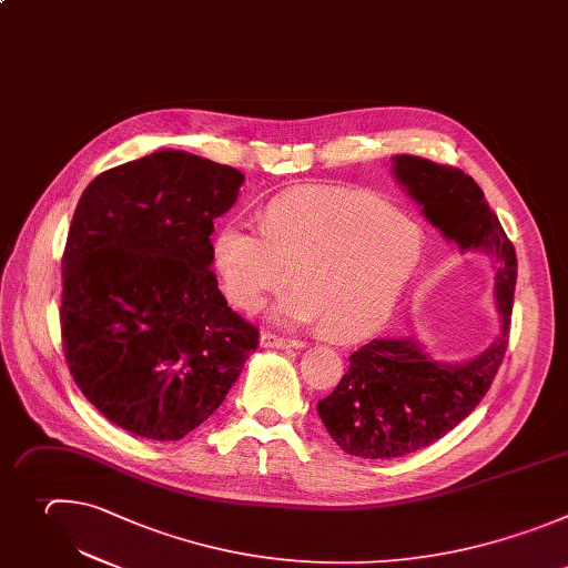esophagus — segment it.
<instances>
[{
  "label": "esophagus",
  "mask_w": 568,
  "mask_h": 568,
  "mask_svg": "<svg viewBox=\"0 0 568 568\" xmlns=\"http://www.w3.org/2000/svg\"><path fill=\"white\" fill-rule=\"evenodd\" d=\"M260 345H262L264 349H300V347H302L300 339L280 337V335L268 333V331H264V333H262V337H260Z\"/></svg>",
  "instance_id": "1"
}]
</instances>
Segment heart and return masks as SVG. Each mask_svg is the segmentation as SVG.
<instances>
[{"label": "heart", "mask_w": 568, "mask_h": 568, "mask_svg": "<svg viewBox=\"0 0 568 568\" xmlns=\"http://www.w3.org/2000/svg\"><path fill=\"white\" fill-rule=\"evenodd\" d=\"M423 257V235L385 199L347 187L302 185L266 205L264 225L233 216L212 240V266L235 306L300 284L275 308L282 324H324L337 339L378 328Z\"/></svg>", "instance_id": "obj_1"}]
</instances>
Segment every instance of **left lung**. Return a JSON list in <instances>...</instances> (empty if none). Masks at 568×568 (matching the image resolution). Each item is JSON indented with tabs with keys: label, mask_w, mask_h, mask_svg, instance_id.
<instances>
[{
	"label": "left lung",
	"mask_w": 568,
	"mask_h": 568,
	"mask_svg": "<svg viewBox=\"0 0 568 568\" xmlns=\"http://www.w3.org/2000/svg\"><path fill=\"white\" fill-rule=\"evenodd\" d=\"M392 174L423 216L462 253H484L495 271L499 331L477 356L434 361L407 337L372 339L349 358V372L317 403V414L347 455L396 459L455 429L486 396L508 347L517 255L484 190L457 168L396 154Z\"/></svg>",
	"instance_id": "1"
}]
</instances>
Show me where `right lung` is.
Returning <instances> with one entry per match:
<instances>
[{"mask_svg":"<svg viewBox=\"0 0 568 568\" xmlns=\"http://www.w3.org/2000/svg\"><path fill=\"white\" fill-rule=\"evenodd\" d=\"M244 174L181 150L111 168L82 192L62 257L69 369L111 423L179 440L207 420L257 349L221 295L214 219Z\"/></svg>","mask_w":568,"mask_h":568,"instance_id":"add662e5","label":"right lung"}]
</instances>
